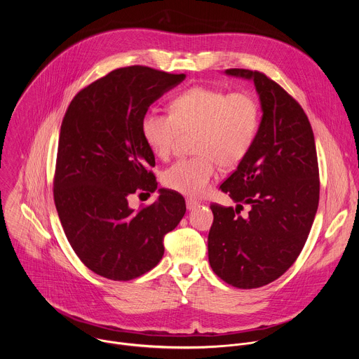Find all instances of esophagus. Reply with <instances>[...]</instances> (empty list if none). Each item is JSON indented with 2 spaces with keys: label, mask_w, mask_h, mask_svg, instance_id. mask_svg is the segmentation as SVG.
Listing matches in <instances>:
<instances>
[{
  "label": "esophagus",
  "mask_w": 359,
  "mask_h": 359,
  "mask_svg": "<svg viewBox=\"0 0 359 359\" xmlns=\"http://www.w3.org/2000/svg\"><path fill=\"white\" fill-rule=\"evenodd\" d=\"M200 206V203L197 201V200H193V198H187L186 200V208H187V210H194L196 208H198Z\"/></svg>",
  "instance_id": "esophagus-1"
}]
</instances>
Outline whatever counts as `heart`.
<instances>
[{
  "label": "heart",
  "instance_id": "b5f03b06",
  "mask_svg": "<svg viewBox=\"0 0 359 359\" xmlns=\"http://www.w3.org/2000/svg\"><path fill=\"white\" fill-rule=\"evenodd\" d=\"M259 125L260 108L250 93L198 85L173 97L170 114L146 111L140 129L146 146L161 159L170 155L180 132L196 130L193 150L198 155L173 163L162 182L175 191L198 197L210 187L219 162L231 168L247 156Z\"/></svg>",
  "mask_w": 359,
  "mask_h": 359
}]
</instances>
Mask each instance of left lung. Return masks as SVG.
<instances>
[{
	"mask_svg": "<svg viewBox=\"0 0 359 359\" xmlns=\"http://www.w3.org/2000/svg\"><path fill=\"white\" fill-rule=\"evenodd\" d=\"M226 74L254 82L263 116L247 156L220 186L236 209L210 206L209 263L223 281L248 290L277 280L297 260L318 209L320 173L314 133L298 102L263 72ZM244 203L249 215L241 218Z\"/></svg>",
	"mask_w": 359,
	"mask_h": 359,
	"instance_id": "obj_1",
	"label": "left lung"
}]
</instances>
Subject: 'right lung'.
<instances>
[{"label": "right lung", "mask_w": 359, "mask_h": 359, "mask_svg": "<svg viewBox=\"0 0 359 359\" xmlns=\"http://www.w3.org/2000/svg\"><path fill=\"white\" fill-rule=\"evenodd\" d=\"M184 78L142 65L119 68L79 90L65 112L55 208L71 247L97 276L129 281L151 270L163 257L165 234L186 213L183 196L166 189L139 212L128 203L136 191L158 189L142 118Z\"/></svg>", "instance_id": "1"}]
</instances>
